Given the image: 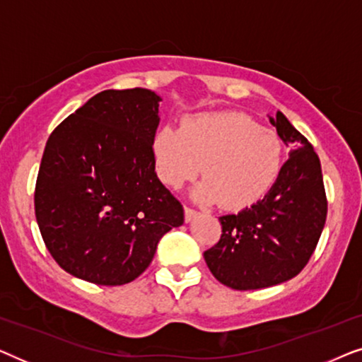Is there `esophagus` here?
<instances>
[{
    "instance_id": "34e87169",
    "label": "esophagus",
    "mask_w": 362,
    "mask_h": 362,
    "mask_svg": "<svg viewBox=\"0 0 362 362\" xmlns=\"http://www.w3.org/2000/svg\"><path fill=\"white\" fill-rule=\"evenodd\" d=\"M196 216H197V211L191 209V207H185V221L186 222H191Z\"/></svg>"
}]
</instances>
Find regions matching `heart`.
Listing matches in <instances>:
<instances>
[{"instance_id":"heart-1","label":"heart","mask_w":362,"mask_h":362,"mask_svg":"<svg viewBox=\"0 0 362 362\" xmlns=\"http://www.w3.org/2000/svg\"><path fill=\"white\" fill-rule=\"evenodd\" d=\"M160 180L173 189L202 177L192 199L242 209L260 201L279 180L285 150L274 130L235 112L199 113L180 128L163 127L153 138Z\"/></svg>"}]
</instances>
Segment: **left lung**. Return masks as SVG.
<instances>
[{"label":"left lung","instance_id":"1","mask_svg":"<svg viewBox=\"0 0 362 362\" xmlns=\"http://www.w3.org/2000/svg\"><path fill=\"white\" fill-rule=\"evenodd\" d=\"M269 120L290 146L288 160L264 199L219 217L221 240L204 252L211 274L234 290L269 288L298 275L315 252L328 211L313 146L281 112Z\"/></svg>","mask_w":362,"mask_h":362}]
</instances>
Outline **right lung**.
Listing matches in <instances>:
<instances>
[{
  "label": "right lung",
  "instance_id": "obj_1",
  "mask_svg": "<svg viewBox=\"0 0 362 362\" xmlns=\"http://www.w3.org/2000/svg\"><path fill=\"white\" fill-rule=\"evenodd\" d=\"M161 97L148 88L103 90L51 133L34 209L49 254L97 285L140 276L158 242L185 212L155 173Z\"/></svg>",
  "mask_w": 362,
  "mask_h": 362
}]
</instances>
